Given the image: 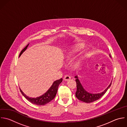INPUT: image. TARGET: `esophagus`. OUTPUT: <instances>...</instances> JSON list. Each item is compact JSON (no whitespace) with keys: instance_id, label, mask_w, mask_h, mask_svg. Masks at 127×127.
Here are the masks:
<instances>
[{"instance_id":"obj_1","label":"esophagus","mask_w":127,"mask_h":127,"mask_svg":"<svg viewBox=\"0 0 127 127\" xmlns=\"http://www.w3.org/2000/svg\"><path fill=\"white\" fill-rule=\"evenodd\" d=\"M70 79H71V77L70 76H69V75H66L64 77V80L65 81H69Z\"/></svg>"}]
</instances>
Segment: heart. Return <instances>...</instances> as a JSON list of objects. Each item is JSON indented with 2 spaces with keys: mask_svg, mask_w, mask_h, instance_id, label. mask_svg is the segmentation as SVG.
I'll return each mask as SVG.
<instances>
[{
  "mask_svg": "<svg viewBox=\"0 0 127 127\" xmlns=\"http://www.w3.org/2000/svg\"><path fill=\"white\" fill-rule=\"evenodd\" d=\"M82 48V46L81 45H76L74 47H73L68 52V54L67 55V59H70L75 53H76V52H77L78 51H79V50ZM88 56V54H86L85 55L84 57H83L82 59L79 60L78 61H77L76 62H75V63L74 65V67L75 68H78L80 67L81 63H82V61L83 58H84L86 57H87Z\"/></svg>",
  "mask_w": 127,
  "mask_h": 127,
  "instance_id": "heart-1",
  "label": "heart"
}]
</instances>
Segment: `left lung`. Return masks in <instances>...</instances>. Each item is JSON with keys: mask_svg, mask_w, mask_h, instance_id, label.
<instances>
[{"mask_svg": "<svg viewBox=\"0 0 127 127\" xmlns=\"http://www.w3.org/2000/svg\"><path fill=\"white\" fill-rule=\"evenodd\" d=\"M109 56L110 58H111L110 55H109ZM75 78L76 79V82L77 83V91L76 93V97L80 100L86 103H91L99 99L106 93V92L110 87L112 84L111 81L107 88L102 92L93 94L88 92L84 89L80 80L79 79L78 76H75Z\"/></svg>", "mask_w": 127, "mask_h": 127, "instance_id": "1", "label": "left lung"}]
</instances>
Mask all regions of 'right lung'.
Returning <instances> with one entry per match:
<instances>
[{
	"instance_id": "1",
	"label": "right lung",
	"mask_w": 127,
	"mask_h": 127,
	"mask_svg": "<svg viewBox=\"0 0 127 127\" xmlns=\"http://www.w3.org/2000/svg\"><path fill=\"white\" fill-rule=\"evenodd\" d=\"M28 44L21 52L19 57L23 54V53L27 49L29 46ZM62 82V79H60V80H56L54 81L51 86L49 88V89L42 95L36 97H30L28 96H27L24 92L21 90V89L20 88V91L23 95L30 102H31L32 104L37 105H44L49 102H50L52 99H54V98L55 97L56 95L57 92L58 86L60 85V84Z\"/></svg>"
}]
</instances>
